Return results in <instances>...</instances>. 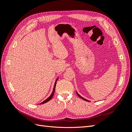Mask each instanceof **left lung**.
<instances>
[{"mask_svg":"<svg viewBox=\"0 0 132 132\" xmlns=\"http://www.w3.org/2000/svg\"><path fill=\"white\" fill-rule=\"evenodd\" d=\"M76 93H77V94L78 95V96L79 97H80L81 98H82V99H83L84 100H85V101H89V100H86V99H85V98H83L82 97H81V96L78 93H77V91H76Z\"/></svg>","mask_w":132,"mask_h":132,"instance_id":"1","label":"left lung"}]
</instances>
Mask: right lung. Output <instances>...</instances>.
<instances>
[{
	"mask_svg": "<svg viewBox=\"0 0 132 132\" xmlns=\"http://www.w3.org/2000/svg\"><path fill=\"white\" fill-rule=\"evenodd\" d=\"M58 78L56 79V80L55 81V82H54V87H53V91H52V94H51V95L50 96L48 97L47 99H46L45 101H43L42 102H41V103H39V104H43V103H46V102H47L48 101H49L52 98V97L53 96V95H54V91H55V86H56V83H57V80H58Z\"/></svg>",
	"mask_w": 132,
	"mask_h": 132,
	"instance_id": "right-lung-1",
	"label": "right lung"
}]
</instances>
